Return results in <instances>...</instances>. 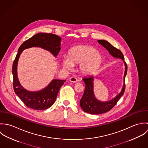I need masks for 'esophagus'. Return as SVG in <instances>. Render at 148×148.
I'll list each match as a JSON object with an SVG mask.
<instances>
[{
    "label": "esophagus",
    "mask_w": 148,
    "mask_h": 148,
    "mask_svg": "<svg viewBox=\"0 0 148 148\" xmlns=\"http://www.w3.org/2000/svg\"><path fill=\"white\" fill-rule=\"evenodd\" d=\"M69 82H72V83H76L77 81V79L75 77H71L69 78Z\"/></svg>",
    "instance_id": "1"
}]
</instances>
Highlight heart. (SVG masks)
I'll list each match as a JSON object with an SVG mask.
<instances>
[{
    "label": "heart",
    "instance_id": "b5f03b06",
    "mask_svg": "<svg viewBox=\"0 0 148 148\" xmlns=\"http://www.w3.org/2000/svg\"><path fill=\"white\" fill-rule=\"evenodd\" d=\"M102 57L97 50L91 46L79 45L72 48L69 52L68 58L63 60L64 67L70 69L73 65L80 64V69L84 74H92L100 66Z\"/></svg>",
    "mask_w": 148,
    "mask_h": 148
}]
</instances>
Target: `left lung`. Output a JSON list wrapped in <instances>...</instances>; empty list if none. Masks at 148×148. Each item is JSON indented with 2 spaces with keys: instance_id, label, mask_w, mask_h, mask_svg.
I'll return each mask as SVG.
<instances>
[{
  "instance_id": "8db88e82",
  "label": "left lung",
  "mask_w": 148,
  "mask_h": 148,
  "mask_svg": "<svg viewBox=\"0 0 148 148\" xmlns=\"http://www.w3.org/2000/svg\"><path fill=\"white\" fill-rule=\"evenodd\" d=\"M98 42L101 45H102L104 47H105L111 55L115 58H120L124 60V55L120 49L113 47L112 45H111L109 42H108L106 40H99ZM124 64L125 65V71L124 77V84L123 85L122 90L116 97L108 102H101L95 98L93 90V82L94 78L93 76H89L83 79V80L85 85V88L83 97L80 101V104L84 112L93 114H102L110 110L116 105L120 97L124 95L125 89V79L127 73V66L125 62H124Z\"/></svg>"
}]
</instances>
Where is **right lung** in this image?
<instances>
[{"instance_id": "obj_1", "label": "right lung", "mask_w": 148, "mask_h": 148, "mask_svg": "<svg viewBox=\"0 0 148 148\" xmlns=\"http://www.w3.org/2000/svg\"><path fill=\"white\" fill-rule=\"evenodd\" d=\"M61 38L58 35L48 33H39L23 42L18 49L12 65L13 87L15 93L28 108L35 110H44L52 106L57 97L59 89L65 80H53L46 88L38 92H29L24 89L17 76V64L23 49L39 47L50 51L56 56L60 50Z\"/></svg>"}]
</instances>
